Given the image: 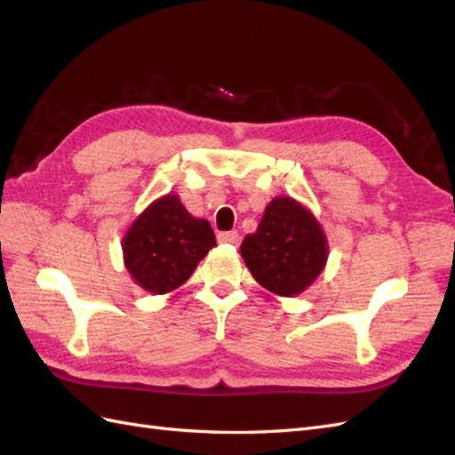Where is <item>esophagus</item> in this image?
<instances>
[{"label": "esophagus", "mask_w": 455, "mask_h": 455, "mask_svg": "<svg viewBox=\"0 0 455 455\" xmlns=\"http://www.w3.org/2000/svg\"><path fill=\"white\" fill-rule=\"evenodd\" d=\"M218 243L237 244L239 243V233L237 231H222V233H218Z\"/></svg>", "instance_id": "34e87169"}]
</instances>
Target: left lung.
Returning <instances> with one entry per match:
<instances>
[{"instance_id":"1","label":"left lung","mask_w":455,"mask_h":455,"mask_svg":"<svg viewBox=\"0 0 455 455\" xmlns=\"http://www.w3.org/2000/svg\"><path fill=\"white\" fill-rule=\"evenodd\" d=\"M241 256L252 277L277 296H298L326 266V235L316 218L292 197H275Z\"/></svg>"}]
</instances>
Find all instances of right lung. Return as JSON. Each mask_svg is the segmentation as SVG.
I'll return each instance as SVG.
<instances>
[{"instance_id":"add662e5","label":"right lung","mask_w":455,"mask_h":455,"mask_svg":"<svg viewBox=\"0 0 455 455\" xmlns=\"http://www.w3.org/2000/svg\"><path fill=\"white\" fill-rule=\"evenodd\" d=\"M216 246L211 224L191 216L178 196L151 203L123 237V258L134 283L151 294L184 284Z\"/></svg>"}]
</instances>
